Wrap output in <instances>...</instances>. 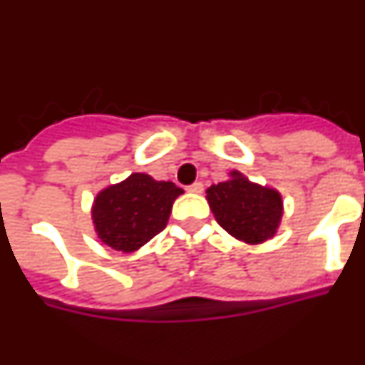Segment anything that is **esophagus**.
<instances>
[{"mask_svg":"<svg viewBox=\"0 0 365 365\" xmlns=\"http://www.w3.org/2000/svg\"><path fill=\"white\" fill-rule=\"evenodd\" d=\"M186 190H188L190 193H201V192H202V182H199V180H195L193 185L186 186Z\"/></svg>","mask_w":365,"mask_h":365,"instance_id":"1","label":"esophagus"}]
</instances>
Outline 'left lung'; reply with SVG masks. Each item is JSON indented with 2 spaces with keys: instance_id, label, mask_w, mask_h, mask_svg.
<instances>
[{
  "instance_id": "left-lung-1",
  "label": "left lung",
  "mask_w": 365,
  "mask_h": 365,
  "mask_svg": "<svg viewBox=\"0 0 365 365\" xmlns=\"http://www.w3.org/2000/svg\"><path fill=\"white\" fill-rule=\"evenodd\" d=\"M215 221L235 240L257 245L274 237L283 215L278 190L250 182L243 173L230 172V179L206 190Z\"/></svg>"
}]
</instances>
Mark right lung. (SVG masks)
Returning a JSON list of instances; mask_svg holds the SVG:
<instances>
[{"label":"right lung","mask_w":365,"mask_h":365,"mask_svg":"<svg viewBox=\"0 0 365 365\" xmlns=\"http://www.w3.org/2000/svg\"><path fill=\"white\" fill-rule=\"evenodd\" d=\"M180 193L170 180H155L146 173H131L108 186L96 195L91 210L100 241L120 252H135L166 228Z\"/></svg>","instance_id":"obj_1"}]
</instances>
